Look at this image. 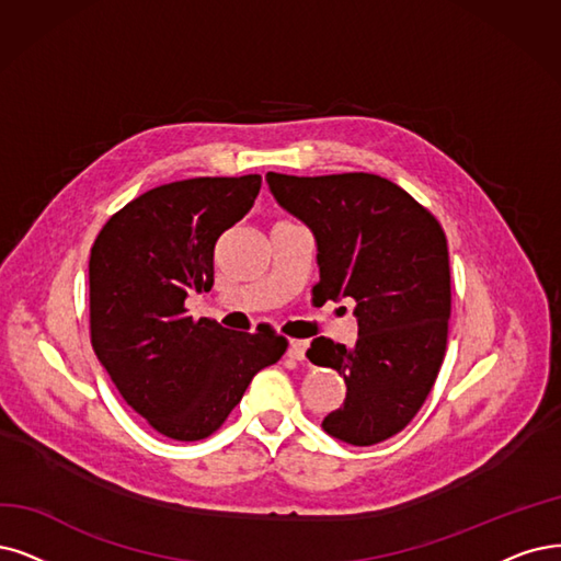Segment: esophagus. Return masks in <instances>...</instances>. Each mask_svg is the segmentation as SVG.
<instances>
[{"instance_id": "1", "label": "esophagus", "mask_w": 561, "mask_h": 561, "mask_svg": "<svg viewBox=\"0 0 561 561\" xmlns=\"http://www.w3.org/2000/svg\"><path fill=\"white\" fill-rule=\"evenodd\" d=\"M305 354H307V342L305 340H291V342H288V348H286V356L288 358L305 360Z\"/></svg>"}]
</instances>
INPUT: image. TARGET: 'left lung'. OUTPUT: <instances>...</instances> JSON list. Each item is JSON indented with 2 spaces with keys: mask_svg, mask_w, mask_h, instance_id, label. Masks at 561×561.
Returning a JSON list of instances; mask_svg holds the SVG:
<instances>
[{
  "mask_svg": "<svg viewBox=\"0 0 561 561\" xmlns=\"http://www.w3.org/2000/svg\"><path fill=\"white\" fill-rule=\"evenodd\" d=\"M270 194L314 236V298H354L358 340L317 337L307 356L346 383L321 427L371 446L407 427L439 375L450 317L448 247L439 221L398 184L369 173L265 175Z\"/></svg>",
  "mask_w": 561,
  "mask_h": 561,
  "instance_id": "left-lung-1",
  "label": "left lung"
}]
</instances>
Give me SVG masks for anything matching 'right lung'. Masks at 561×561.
Here are the masks:
<instances>
[{
	"instance_id": "1",
	"label": "right lung",
	"mask_w": 561,
	"mask_h": 561,
	"mask_svg": "<svg viewBox=\"0 0 561 561\" xmlns=\"http://www.w3.org/2000/svg\"><path fill=\"white\" fill-rule=\"evenodd\" d=\"M261 175L194 178L145 192L108 219L90 254V328L119 396L163 437L198 442L226 421L286 340L186 317L215 284V244L259 196Z\"/></svg>"
}]
</instances>
